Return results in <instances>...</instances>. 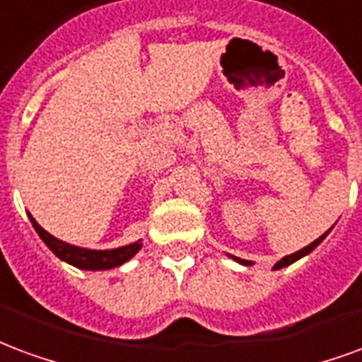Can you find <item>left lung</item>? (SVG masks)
I'll list each match as a JSON object with an SVG mask.
<instances>
[{"label": "left lung", "instance_id": "left-lung-1", "mask_svg": "<svg viewBox=\"0 0 362 362\" xmlns=\"http://www.w3.org/2000/svg\"><path fill=\"white\" fill-rule=\"evenodd\" d=\"M329 231H332V228H329L328 231H326V233H324V235L318 237V239H316V241H313V243H310V245H307V247H305V249H300V250H297V252H293V255H287V257L281 258V260H279L278 264L274 266V270H279V268H286V266L293 264V262H297V260H299V258L307 257L308 252H313V250H315L316 247H318V245H320V243L324 241V239H326V235H328ZM229 257H231V255H229ZM231 258H233V260H235V262H239V264H243V266H250V264H252V262H250V260H243V258H237V257H231Z\"/></svg>", "mask_w": 362, "mask_h": 362}]
</instances>
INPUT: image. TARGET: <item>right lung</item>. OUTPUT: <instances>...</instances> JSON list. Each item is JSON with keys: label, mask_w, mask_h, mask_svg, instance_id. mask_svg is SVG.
<instances>
[{"label": "right lung", "mask_w": 362, "mask_h": 362, "mask_svg": "<svg viewBox=\"0 0 362 362\" xmlns=\"http://www.w3.org/2000/svg\"><path fill=\"white\" fill-rule=\"evenodd\" d=\"M28 218L33 221V228L36 229V233L47 245V249L52 250L57 258H62L63 262L75 266V268H81V270H110V268H115V266L125 264L127 260H131L142 247V243L136 241L112 250L83 249V247H75V245H69V243L59 241L57 237L49 235L30 214H28Z\"/></svg>", "instance_id": "right-lung-1"}]
</instances>
